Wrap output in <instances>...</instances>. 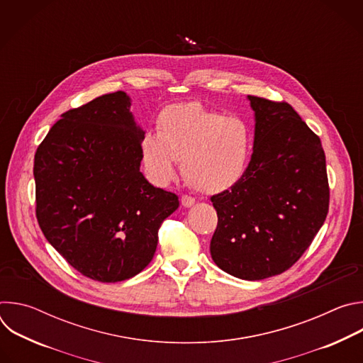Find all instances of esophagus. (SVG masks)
<instances>
[{
  "label": "esophagus",
  "mask_w": 363,
  "mask_h": 363,
  "mask_svg": "<svg viewBox=\"0 0 363 363\" xmlns=\"http://www.w3.org/2000/svg\"><path fill=\"white\" fill-rule=\"evenodd\" d=\"M181 202H182V205L185 206V208H189V206H192L195 203V198H192L189 195H182L181 196Z\"/></svg>",
  "instance_id": "1"
}]
</instances>
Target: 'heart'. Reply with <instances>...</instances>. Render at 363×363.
Listing matches in <instances>:
<instances>
[{
    "instance_id": "1",
    "label": "heart",
    "mask_w": 363,
    "mask_h": 363,
    "mask_svg": "<svg viewBox=\"0 0 363 363\" xmlns=\"http://www.w3.org/2000/svg\"><path fill=\"white\" fill-rule=\"evenodd\" d=\"M139 150L145 174L153 184H169L177 177V161H182L184 177L192 188L220 194L244 178L252 135L242 119L186 101L161 111L157 133H145Z\"/></svg>"
}]
</instances>
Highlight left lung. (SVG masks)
<instances>
[{
  "mask_svg": "<svg viewBox=\"0 0 363 363\" xmlns=\"http://www.w3.org/2000/svg\"><path fill=\"white\" fill-rule=\"evenodd\" d=\"M255 129L244 178L211 196L218 216L211 257L225 273L263 280L289 270L329 211L322 142L286 101L248 96Z\"/></svg>",
  "mask_w": 363,
  "mask_h": 363,
  "instance_id": "1",
  "label": "left lung"
}]
</instances>
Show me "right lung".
Segmentation results:
<instances>
[{"label": "right lung", "mask_w": 363, "mask_h": 363, "mask_svg": "<svg viewBox=\"0 0 363 363\" xmlns=\"http://www.w3.org/2000/svg\"><path fill=\"white\" fill-rule=\"evenodd\" d=\"M145 132L130 97L115 91L62 115L34 157L38 225L83 276L116 283L153 258L158 230L178 196L155 188L140 172Z\"/></svg>", "instance_id": "obj_1"}]
</instances>
